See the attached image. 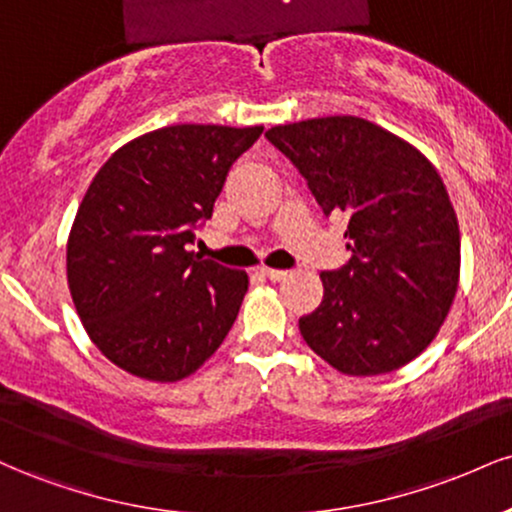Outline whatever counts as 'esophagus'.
<instances>
[{"label": "esophagus", "instance_id": "1", "mask_svg": "<svg viewBox=\"0 0 512 512\" xmlns=\"http://www.w3.org/2000/svg\"><path fill=\"white\" fill-rule=\"evenodd\" d=\"M260 274L269 281H281V279H286V276H289V272H284V269H267V267H262Z\"/></svg>", "mask_w": 512, "mask_h": 512}]
</instances>
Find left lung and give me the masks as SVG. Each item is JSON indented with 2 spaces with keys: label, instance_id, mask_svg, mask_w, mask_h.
I'll use <instances>...</instances> for the list:
<instances>
[{
  "label": "left lung",
  "instance_id": "obj_1",
  "mask_svg": "<svg viewBox=\"0 0 512 512\" xmlns=\"http://www.w3.org/2000/svg\"><path fill=\"white\" fill-rule=\"evenodd\" d=\"M322 214L349 221V262L322 272L325 296L298 320L305 344L346 375L407 366L433 342L460 276V228L431 161L354 115L269 129Z\"/></svg>",
  "mask_w": 512,
  "mask_h": 512
}]
</instances>
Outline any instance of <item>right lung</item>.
<instances>
[{
    "label": "right lung",
    "mask_w": 512,
    "mask_h": 512,
    "mask_svg": "<svg viewBox=\"0 0 512 512\" xmlns=\"http://www.w3.org/2000/svg\"><path fill=\"white\" fill-rule=\"evenodd\" d=\"M260 134L262 127H163L98 170L69 233L67 279L88 337L115 366L175 383L226 339L248 274L187 245Z\"/></svg>",
    "instance_id": "1"
}]
</instances>
